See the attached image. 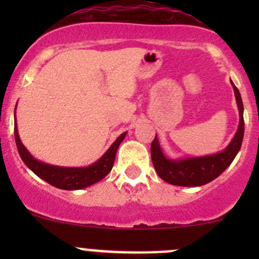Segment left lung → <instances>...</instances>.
<instances>
[{
    "mask_svg": "<svg viewBox=\"0 0 259 259\" xmlns=\"http://www.w3.org/2000/svg\"><path fill=\"white\" fill-rule=\"evenodd\" d=\"M232 82V81H231ZM237 105L239 111V125L236 135L223 151L211 155L185 158L179 160H171L163 154L158 138H154L150 146L151 161L156 173L161 179L173 185L180 187H199L211 182L221 176L236 158L241 149L243 135H244V120H243V103L239 90L233 82Z\"/></svg>",
    "mask_w": 259,
    "mask_h": 259,
    "instance_id": "8db88e82",
    "label": "left lung"
}]
</instances>
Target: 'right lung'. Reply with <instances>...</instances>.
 I'll list each match as a JSON object with an SVG mask.
<instances>
[{"label": "right lung", "mask_w": 259, "mask_h": 259, "mask_svg": "<svg viewBox=\"0 0 259 259\" xmlns=\"http://www.w3.org/2000/svg\"><path fill=\"white\" fill-rule=\"evenodd\" d=\"M16 111V109H15ZM126 133H122L119 138L113 143V145L106 150V153L99 159L93 165L85 166V168H64V166H55L50 164L42 163L33 158L25 145L21 143L18 137L17 125H16V115H15V140H16L17 150L20 153L21 159L23 163L33 171L37 177L48 182L49 184L54 187L60 188L65 190H76L82 188L90 187L95 183L100 182L105 178L110 170L113 169L115 155H116L117 148L120 143L124 140Z\"/></svg>", "instance_id": "add662e5"}]
</instances>
